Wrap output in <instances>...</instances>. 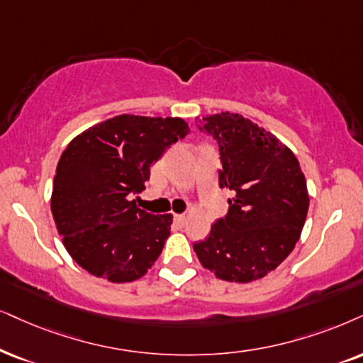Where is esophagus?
Wrapping results in <instances>:
<instances>
[{"label": "esophagus", "mask_w": 363, "mask_h": 363, "mask_svg": "<svg viewBox=\"0 0 363 363\" xmlns=\"http://www.w3.org/2000/svg\"><path fill=\"white\" fill-rule=\"evenodd\" d=\"M186 221H187V218L184 214H174V223L177 224V226H184L186 224Z\"/></svg>", "instance_id": "1"}]
</instances>
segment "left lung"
<instances>
[{"instance_id":"obj_1","label":"left lung","mask_w":363,"mask_h":363,"mask_svg":"<svg viewBox=\"0 0 363 363\" xmlns=\"http://www.w3.org/2000/svg\"><path fill=\"white\" fill-rule=\"evenodd\" d=\"M218 142L219 187L231 191L229 209L194 242L201 264L216 278L250 283L273 272L300 240L310 197L300 162L272 132L240 113L196 122Z\"/></svg>"}]
</instances>
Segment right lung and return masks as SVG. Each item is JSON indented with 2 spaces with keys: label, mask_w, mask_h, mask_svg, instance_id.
I'll return each instance as SVG.
<instances>
[{
  "label": "right lung",
  "mask_w": 363,
  "mask_h": 363,
  "mask_svg": "<svg viewBox=\"0 0 363 363\" xmlns=\"http://www.w3.org/2000/svg\"><path fill=\"white\" fill-rule=\"evenodd\" d=\"M189 134L182 118L117 116L77 135L58 160L52 214L63 245L90 274L144 277L171 235V214L137 208L150 166Z\"/></svg>",
  "instance_id": "add662e5"
}]
</instances>
